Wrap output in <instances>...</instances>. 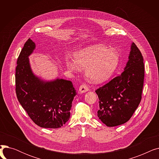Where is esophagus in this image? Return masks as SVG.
I'll use <instances>...</instances> for the list:
<instances>
[{"instance_id":"1","label":"esophagus","mask_w":159,"mask_h":159,"mask_svg":"<svg viewBox=\"0 0 159 159\" xmlns=\"http://www.w3.org/2000/svg\"><path fill=\"white\" fill-rule=\"evenodd\" d=\"M88 90H89L88 87L86 84H82V85L80 86L79 89V93H86V91H88Z\"/></svg>"}]
</instances>
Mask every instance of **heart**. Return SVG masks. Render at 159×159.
Instances as JSON below:
<instances>
[{
	"instance_id": "obj_1",
	"label": "heart",
	"mask_w": 159,
	"mask_h": 159,
	"mask_svg": "<svg viewBox=\"0 0 159 159\" xmlns=\"http://www.w3.org/2000/svg\"><path fill=\"white\" fill-rule=\"evenodd\" d=\"M73 58L74 61H66L68 68L73 71L86 68V77L96 83L109 79L119 63L118 53L102 44L82 48L75 52Z\"/></svg>"
}]
</instances>
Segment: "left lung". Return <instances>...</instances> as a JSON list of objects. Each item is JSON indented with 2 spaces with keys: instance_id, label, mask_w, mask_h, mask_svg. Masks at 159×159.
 I'll list each match as a JSON object with an SVG mask.
<instances>
[{
  "instance_id": "left-lung-1",
  "label": "left lung",
  "mask_w": 159,
  "mask_h": 159,
  "mask_svg": "<svg viewBox=\"0 0 159 159\" xmlns=\"http://www.w3.org/2000/svg\"><path fill=\"white\" fill-rule=\"evenodd\" d=\"M124 71L95 92L99 100L97 116L108 127L128 122L138 107L144 79L143 55L133 43Z\"/></svg>"
}]
</instances>
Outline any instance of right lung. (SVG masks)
I'll return each instance as SVG.
<instances>
[{
    "label": "right lung",
    "mask_w": 159,
    "mask_h": 159,
    "mask_svg": "<svg viewBox=\"0 0 159 159\" xmlns=\"http://www.w3.org/2000/svg\"><path fill=\"white\" fill-rule=\"evenodd\" d=\"M35 47V43L29 39L18 57L15 72L16 97L31 119L39 126L61 128L70 117L76 90L70 80L56 79L46 81L33 73L29 56Z\"/></svg>",
    "instance_id": "add662e5"
}]
</instances>
